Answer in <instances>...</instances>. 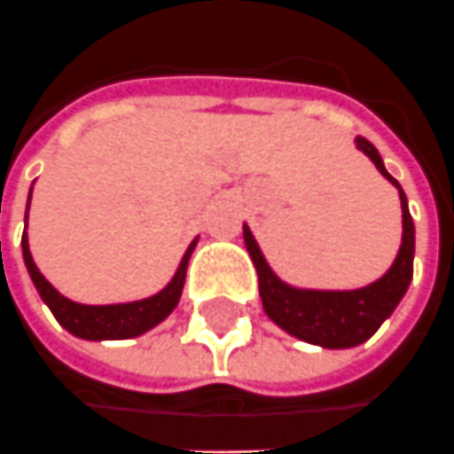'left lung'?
Returning a JSON list of instances; mask_svg holds the SVG:
<instances>
[{
	"instance_id": "8db88e82",
	"label": "left lung",
	"mask_w": 454,
	"mask_h": 454,
	"mask_svg": "<svg viewBox=\"0 0 454 454\" xmlns=\"http://www.w3.org/2000/svg\"><path fill=\"white\" fill-rule=\"evenodd\" d=\"M356 148L364 150L373 160L380 175L398 187L403 207V242L393 267L368 286L351 292H318V289H296L281 281L259 249L254 234L245 224V245L257 267L259 296L267 317L296 339L324 346V348H351L368 340L380 324L395 311L412 279V254H415V224H412L408 197L398 180L386 170L376 145L365 137H356Z\"/></svg>"
}]
</instances>
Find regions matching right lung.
Returning a JSON list of instances; mask_svg holds the SVG:
<instances>
[{
    "mask_svg": "<svg viewBox=\"0 0 454 454\" xmlns=\"http://www.w3.org/2000/svg\"><path fill=\"white\" fill-rule=\"evenodd\" d=\"M31 200V192H29ZM27 212H29V202H27ZM197 239L187 247L183 254V262L175 271V277L162 292L153 294L148 299L140 301H128V304H106V306H89L76 304L71 299H66L64 294H59L43 279V274L36 269L34 259L29 252V239H27V230L21 234V254H24V264L29 269V277L36 286V292L43 299V304L51 309L56 321L78 339L86 340H115V339H136L140 333H145L153 326H158L160 321L173 314V309L180 301V294L185 286L187 262L192 257Z\"/></svg>",
    "mask_w": 454,
    "mask_h": 454,
    "instance_id": "obj_1",
    "label": "right lung"
}]
</instances>
